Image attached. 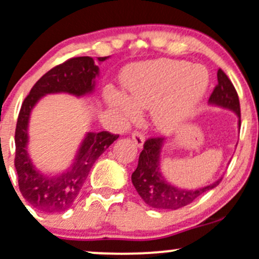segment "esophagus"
I'll return each mask as SVG.
<instances>
[{
  "label": "esophagus",
  "mask_w": 259,
  "mask_h": 259,
  "mask_svg": "<svg viewBox=\"0 0 259 259\" xmlns=\"http://www.w3.org/2000/svg\"><path fill=\"white\" fill-rule=\"evenodd\" d=\"M132 138H133V140H134V143L137 147H139V148L143 147V144H144V135H143L142 133L134 132L132 134Z\"/></svg>",
  "instance_id": "obj_1"
}]
</instances>
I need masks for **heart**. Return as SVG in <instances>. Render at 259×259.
<instances>
[{
	"mask_svg": "<svg viewBox=\"0 0 259 259\" xmlns=\"http://www.w3.org/2000/svg\"><path fill=\"white\" fill-rule=\"evenodd\" d=\"M209 82V73L204 66H192L186 60L138 63L125 72L124 86L127 95L110 87L106 102L124 121L137 120L140 107H152L153 124L169 132L193 114Z\"/></svg>",
	"mask_w": 259,
	"mask_h": 259,
	"instance_id": "heart-1",
	"label": "heart"
}]
</instances>
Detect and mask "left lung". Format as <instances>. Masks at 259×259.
I'll return each instance as SVG.
<instances>
[{
  "label": "left lung",
  "mask_w": 259,
  "mask_h": 259,
  "mask_svg": "<svg viewBox=\"0 0 259 259\" xmlns=\"http://www.w3.org/2000/svg\"><path fill=\"white\" fill-rule=\"evenodd\" d=\"M210 105L232 110L238 116L240 127L239 97L227 74L218 71V84L209 99ZM164 138H149L139 155L137 169L132 175V182L144 202L154 209L177 210L201 196L206 191L217 187L222 180L197 190H181L170 185L160 172V152Z\"/></svg>",
  "instance_id": "left-lung-1"
}]
</instances>
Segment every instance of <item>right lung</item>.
I'll list each match as a JSON object with an SVG mask.
<instances>
[{"mask_svg": "<svg viewBox=\"0 0 259 259\" xmlns=\"http://www.w3.org/2000/svg\"><path fill=\"white\" fill-rule=\"evenodd\" d=\"M104 62L107 57L97 58ZM99 66L94 58L77 57L66 60L44 74L32 86L22 102L15 132V168L19 177V188L24 199L40 211L54 214L66 211L73 205L83 183L97 158L119 138L109 132L87 133L79 145L71 167L60 175L50 176L35 168L27 153L29 120L31 110L42 96L48 94H66L84 96L95 90V78L99 76Z\"/></svg>", "mask_w": 259, "mask_h": 259, "instance_id": "add662e5", "label": "right lung"}]
</instances>
